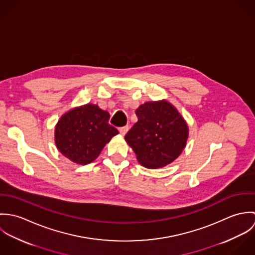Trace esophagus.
Here are the masks:
<instances>
[{
	"mask_svg": "<svg viewBox=\"0 0 255 255\" xmlns=\"http://www.w3.org/2000/svg\"><path fill=\"white\" fill-rule=\"evenodd\" d=\"M128 126H126V127H123V128H121L119 130H120V133L122 134V135H125L128 131Z\"/></svg>",
	"mask_w": 255,
	"mask_h": 255,
	"instance_id": "esophagus-1",
	"label": "esophagus"
}]
</instances>
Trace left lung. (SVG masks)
Segmentation results:
<instances>
[{
    "label": "left lung",
    "instance_id": "8db88e82",
    "mask_svg": "<svg viewBox=\"0 0 255 255\" xmlns=\"http://www.w3.org/2000/svg\"><path fill=\"white\" fill-rule=\"evenodd\" d=\"M135 114L138 121L125 139L137 161L148 169L163 168L174 162L188 138V126L180 112L163 99L145 102Z\"/></svg>",
    "mask_w": 255,
    "mask_h": 255
}]
</instances>
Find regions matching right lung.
Segmentation results:
<instances>
[{
  "instance_id": "obj_1",
  "label": "right lung",
  "mask_w": 255,
  "mask_h": 255,
  "mask_svg": "<svg viewBox=\"0 0 255 255\" xmlns=\"http://www.w3.org/2000/svg\"><path fill=\"white\" fill-rule=\"evenodd\" d=\"M110 114L97 104H85L65 113L55 127L58 150L78 165L93 162L118 129L109 125Z\"/></svg>"
}]
</instances>
